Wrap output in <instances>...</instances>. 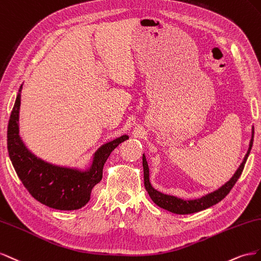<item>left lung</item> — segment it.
<instances>
[{
  "instance_id": "8db88e82",
  "label": "left lung",
  "mask_w": 261,
  "mask_h": 261,
  "mask_svg": "<svg viewBox=\"0 0 261 261\" xmlns=\"http://www.w3.org/2000/svg\"><path fill=\"white\" fill-rule=\"evenodd\" d=\"M252 141H254V129H252V138L250 140V144H249V148L248 152L245 156V159L243 161V163L241 164L240 168L237 169V172L235 173V175L232 177L228 182H226L223 187H221L219 190L214 191L210 195H207L205 197H202L197 200H182L174 196H168V195H164V193L155 190L151 184L150 180H148V166H147V162L145 160V156L143 155V168H144V186L145 189L148 193V196L151 197V199L154 201L155 204H158L159 206L163 207L169 212H173L176 214H190V213H195V212H199L202 211L204 209H207L214 204L219 203L221 200L224 199L229 191L232 190V188L234 187V185L236 184V181L238 180V178L241 177L244 167H245V163L247 161L248 155L250 153L251 146H252Z\"/></svg>"
}]
</instances>
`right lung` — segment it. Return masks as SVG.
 <instances>
[{"label":"right lung","mask_w":261,"mask_h":261,"mask_svg":"<svg viewBox=\"0 0 261 261\" xmlns=\"http://www.w3.org/2000/svg\"><path fill=\"white\" fill-rule=\"evenodd\" d=\"M20 91L21 86L7 126V150L15 172L28 192L40 203L57 210L81 209L91 199L94 186L101 180L103 164L110 153L128 140V136H122L101 146L95 154L93 165L87 172L51 165L29 152L18 136Z\"/></svg>","instance_id":"1"}]
</instances>
